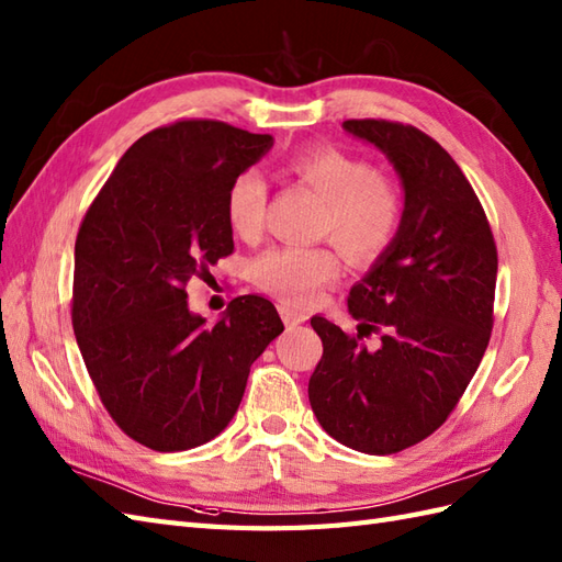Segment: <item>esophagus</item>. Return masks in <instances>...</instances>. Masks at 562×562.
Segmentation results:
<instances>
[{"mask_svg":"<svg viewBox=\"0 0 562 562\" xmlns=\"http://www.w3.org/2000/svg\"><path fill=\"white\" fill-rule=\"evenodd\" d=\"M278 308H280V316H282V321H284L286 328H294V325H299V323H304V321H306L304 313L299 311L296 306H292V304L280 302V304H278Z\"/></svg>","mask_w":562,"mask_h":562,"instance_id":"obj_1","label":"esophagus"}]
</instances>
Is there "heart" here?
I'll return each instance as SVG.
<instances>
[{"instance_id": "b5f03b06", "label": "heart", "mask_w": 562, "mask_h": 562, "mask_svg": "<svg viewBox=\"0 0 562 562\" xmlns=\"http://www.w3.org/2000/svg\"><path fill=\"white\" fill-rule=\"evenodd\" d=\"M299 184L323 203L318 237L335 241L355 260L381 256L395 239L402 201L383 172L335 146H311L286 160ZM268 187L256 169H244L229 181L225 217L241 239H256L266 227ZM340 256L330 246H276L251 266L260 290L292 304H311L323 286L340 278Z\"/></svg>"}]
</instances>
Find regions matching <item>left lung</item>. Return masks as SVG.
<instances>
[{
	"label": "left lung",
	"instance_id": "8db88e82",
	"mask_svg": "<svg viewBox=\"0 0 562 562\" xmlns=\"http://www.w3.org/2000/svg\"><path fill=\"white\" fill-rule=\"evenodd\" d=\"M402 177L395 241L347 306L357 333L313 316L323 357L308 381L318 424L342 446L393 454L446 424L493 330L498 249L479 195L448 150L412 124L347 120ZM379 335L375 348L363 339Z\"/></svg>",
	"mask_w": 562,
	"mask_h": 562
}]
</instances>
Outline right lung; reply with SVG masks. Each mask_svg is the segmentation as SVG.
Masks as SVG:
<instances>
[{"label": "right lung", "instance_id": "add662e5", "mask_svg": "<svg viewBox=\"0 0 562 562\" xmlns=\"http://www.w3.org/2000/svg\"><path fill=\"white\" fill-rule=\"evenodd\" d=\"M272 146L217 120H177L124 153L88 205L74 251L71 323L100 402L158 452L203 446L244 397L251 363L284 330L268 299H232L215 325L187 284L234 251L229 181Z\"/></svg>", "mask_w": 562, "mask_h": 562}]
</instances>
